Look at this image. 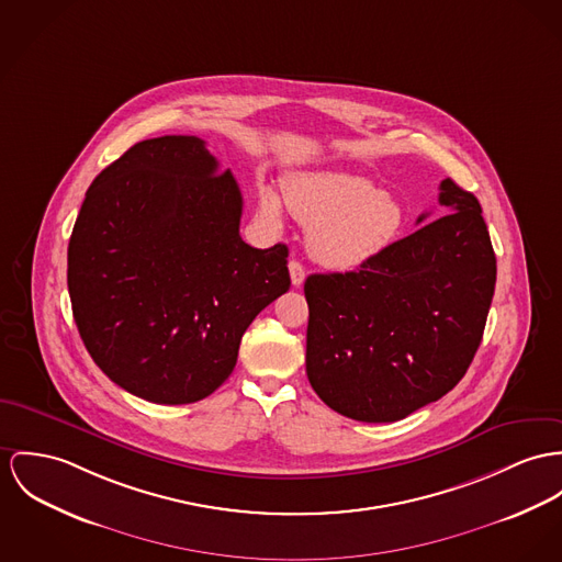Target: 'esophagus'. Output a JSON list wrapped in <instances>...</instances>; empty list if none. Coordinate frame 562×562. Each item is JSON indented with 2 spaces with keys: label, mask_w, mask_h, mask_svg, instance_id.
Here are the masks:
<instances>
[{
  "label": "esophagus",
  "mask_w": 562,
  "mask_h": 562,
  "mask_svg": "<svg viewBox=\"0 0 562 562\" xmlns=\"http://www.w3.org/2000/svg\"><path fill=\"white\" fill-rule=\"evenodd\" d=\"M289 271H291V282L293 286H302L303 280H305V267H303L300 260H291L289 262Z\"/></svg>",
  "instance_id": "esophagus-1"
}]
</instances>
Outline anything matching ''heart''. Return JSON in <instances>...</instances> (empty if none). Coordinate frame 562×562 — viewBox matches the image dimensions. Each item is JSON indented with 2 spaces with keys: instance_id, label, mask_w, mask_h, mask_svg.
Masks as SVG:
<instances>
[{
  "instance_id": "obj_1",
  "label": "heart",
  "mask_w": 562,
  "mask_h": 562,
  "mask_svg": "<svg viewBox=\"0 0 562 562\" xmlns=\"http://www.w3.org/2000/svg\"><path fill=\"white\" fill-rule=\"evenodd\" d=\"M284 201L310 231V255L329 269H357L376 259L404 224L402 205L361 175H293L284 183ZM259 210L269 224H280L282 201L273 188L260 186Z\"/></svg>"
}]
</instances>
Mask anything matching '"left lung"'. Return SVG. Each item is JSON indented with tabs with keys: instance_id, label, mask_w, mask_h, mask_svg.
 <instances>
[{
	"instance_id": "left-lung-1",
	"label": "left lung",
	"mask_w": 562,
	"mask_h": 562,
	"mask_svg": "<svg viewBox=\"0 0 562 562\" xmlns=\"http://www.w3.org/2000/svg\"><path fill=\"white\" fill-rule=\"evenodd\" d=\"M445 216L346 273H312L305 372L336 413L387 424L440 400L467 374L496 284L473 192L440 181ZM428 214H422V224Z\"/></svg>"
}]
</instances>
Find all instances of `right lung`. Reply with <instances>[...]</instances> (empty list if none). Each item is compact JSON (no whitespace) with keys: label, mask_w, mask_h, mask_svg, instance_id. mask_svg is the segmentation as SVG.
Instances as JSON below:
<instances>
[{"label":"right lung","mask_w":562,"mask_h":562,"mask_svg":"<svg viewBox=\"0 0 562 562\" xmlns=\"http://www.w3.org/2000/svg\"><path fill=\"white\" fill-rule=\"evenodd\" d=\"M241 207L199 136L140 140L93 179L68 244V293L115 385L190 404L231 376L244 331L291 286L289 248L248 246Z\"/></svg>","instance_id":"add662e5"}]
</instances>
